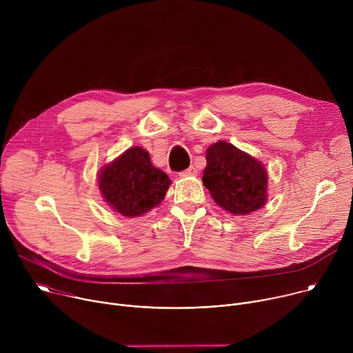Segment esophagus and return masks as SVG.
<instances>
[{"label": "esophagus", "instance_id": "34e87169", "mask_svg": "<svg viewBox=\"0 0 353 353\" xmlns=\"http://www.w3.org/2000/svg\"><path fill=\"white\" fill-rule=\"evenodd\" d=\"M195 174H196V169L194 166H190L188 169L181 172V176H195Z\"/></svg>", "mask_w": 353, "mask_h": 353}]
</instances>
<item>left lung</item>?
<instances>
[{
    "mask_svg": "<svg viewBox=\"0 0 353 353\" xmlns=\"http://www.w3.org/2000/svg\"><path fill=\"white\" fill-rule=\"evenodd\" d=\"M267 170L232 143L219 141L207 150L203 176L218 205L234 215L260 210L267 199Z\"/></svg>",
    "mask_w": 353,
    "mask_h": 353,
    "instance_id": "obj_1",
    "label": "left lung"
}]
</instances>
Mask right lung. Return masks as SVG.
Returning <instances> with one entry per match:
<instances>
[{"label": "right lung", "mask_w": 353, "mask_h": 353, "mask_svg": "<svg viewBox=\"0 0 353 353\" xmlns=\"http://www.w3.org/2000/svg\"><path fill=\"white\" fill-rule=\"evenodd\" d=\"M170 180L150 163L142 148H130L99 176V188L113 210L134 218L157 207L163 199Z\"/></svg>", "instance_id": "1"}]
</instances>
